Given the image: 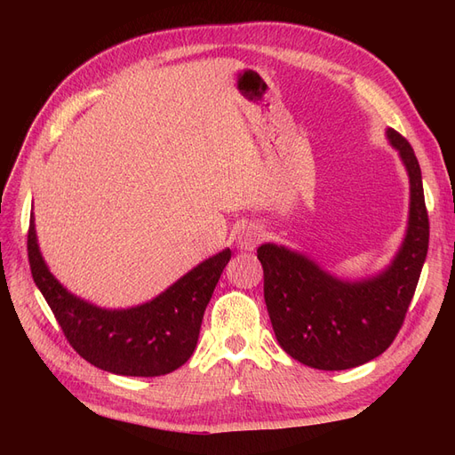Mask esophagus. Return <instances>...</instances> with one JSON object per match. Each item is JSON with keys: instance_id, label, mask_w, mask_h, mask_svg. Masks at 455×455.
I'll return each mask as SVG.
<instances>
[{"instance_id": "obj_1", "label": "esophagus", "mask_w": 455, "mask_h": 455, "mask_svg": "<svg viewBox=\"0 0 455 455\" xmlns=\"http://www.w3.org/2000/svg\"><path fill=\"white\" fill-rule=\"evenodd\" d=\"M261 241V231L256 226H246L237 235V249L244 252H252Z\"/></svg>"}]
</instances>
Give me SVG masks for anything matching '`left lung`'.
<instances>
[{
    "label": "left lung",
    "mask_w": 455,
    "mask_h": 455,
    "mask_svg": "<svg viewBox=\"0 0 455 455\" xmlns=\"http://www.w3.org/2000/svg\"><path fill=\"white\" fill-rule=\"evenodd\" d=\"M410 178L408 228L391 264L371 277L346 281L283 244L258 246L264 298L279 346L316 370H347L376 359L401 330L429 249L421 169L414 149L385 131Z\"/></svg>",
    "instance_id": "8db88e82"
}]
</instances>
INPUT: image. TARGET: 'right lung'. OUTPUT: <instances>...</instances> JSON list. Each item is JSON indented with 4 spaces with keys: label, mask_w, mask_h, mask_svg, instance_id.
I'll use <instances>...</instances> for the list:
<instances>
[{
    "label": "right lung",
    "mask_w": 455,
    "mask_h": 455,
    "mask_svg": "<svg viewBox=\"0 0 455 455\" xmlns=\"http://www.w3.org/2000/svg\"><path fill=\"white\" fill-rule=\"evenodd\" d=\"M229 258L226 249L201 261L146 304L104 309L68 292L49 271L30 214L28 259L36 286L70 346L87 363L117 376H164L194 355L204 309Z\"/></svg>",
    "instance_id": "right-lung-1"
}]
</instances>
